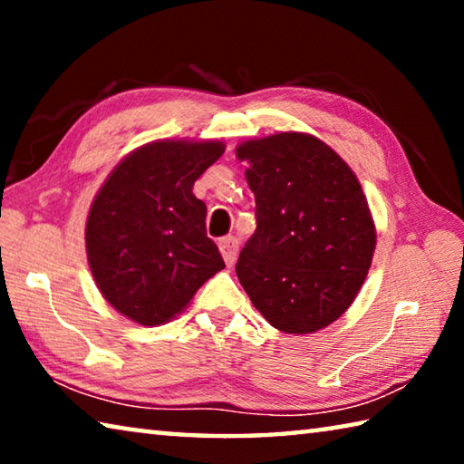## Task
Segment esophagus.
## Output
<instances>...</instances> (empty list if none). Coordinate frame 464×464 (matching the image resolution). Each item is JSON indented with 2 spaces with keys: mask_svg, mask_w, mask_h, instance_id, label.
Wrapping results in <instances>:
<instances>
[{
  "mask_svg": "<svg viewBox=\"0 0 464 464\" xmlns=\"http://www.w3.org/2000/svg\"><path fill=\"white\" fill-rule=\"evenodd\" d=\"M218 249H221L225 264L229 266V268H231V266L235 264V260H237L239 239H237V237H225V239L218 241Z\"/></svg>",
  "mask_w": 464,
  "mask_h": 464,
  "instance_id": "esophagus-1",
  "label": "esophagus"
}]
</instances>
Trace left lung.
<instances>
[{
    "mask_svg": "<svg viewBox=\"0 0 464 464\" xmlns=\"http://www.w3.org/2000/svg\"><path fill=\"white\" fill-rule=\"evenodd\" d=\"M237 157L256 196V233L237 278L280 332L313 334L343 315L372 262L376 233L354 171L324 140L278 132Z\"/></svg>",
    "mask_w": 464,
    "mask_h": 464,
    "instance_id": "1",
    "label": "left lung"
}]
</instances>
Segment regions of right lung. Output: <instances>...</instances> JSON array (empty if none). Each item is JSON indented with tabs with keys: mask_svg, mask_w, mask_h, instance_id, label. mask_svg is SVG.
<instances>
[{
	"mask_svg": "<svg viewBox=\"0 0 464 464\" xmlns=\"http://www.w3.org/2000/svg\"><path fill=\"white\" fill-rule=\"evenodd\" d=\"M218 140H155L124 157L93 198L85 249L112 307L140 325L186 309L225 262L192 186L223 155Z\"/></svg>",
	"mask_w": 464,
	"mask_h": 464,
	"instance_id": "obj_1",
	"label": "right lung"
}]
</instances>
